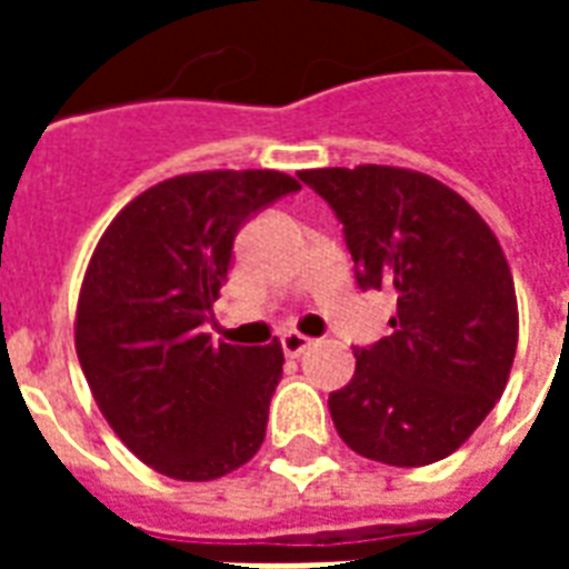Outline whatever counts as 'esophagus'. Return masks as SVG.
<instances>
[{"mask_svg":"<svg viewBox=\"0 0 569 569\" xmlns=\"http://www.w3.org/2000/svg\"><path fill=\"white\" fill-rule=\"evenodd\" d=\"M280 345H283V353L286 357H301L305 350L310 347V338L308 335H301V332H286L283 338H280Z\"/></svg>","mask_w":569,"mask_h":569,"instance_id":"esophagus-1","label":"esophagus"}]
</instances>
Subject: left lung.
<instances>
[{
    "mask_svg": "<svg viewBox=\"0 0 569 569\" xmlns=\"http://www.w3.org/2000/svg\"><path fill=\"white\" fill-rule=\"evenodd\" d=\"M345 224L362 289L396 292L393 332L357 350L329 396L335 429L369 460L429 466L488 418L518 347L512 271L490 224L418 170L359 163L301 170Z\"/></svg>",
    "mask_w": 569,
    "mask_h": 569,
    "instance_id": "1",
    "label": "left lung"
}]
</instances>
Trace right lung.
<instances>
[{
  "mask_svg": "<svg viewBox=\"0 0 569 569\" xmlns=\"http://www.w3.org/2000/svg\"><path fill=\"white\" fill-rule=\"evenodd\" d=\"M298 188L280 170L173 176L130 200L93 249L76 353L106 423L161 476L212 481L264 441L283 347L212 341L203 322L240 224Z\"/></svg>",
  "mask_w": 569,
  "mask_h": 569,
  "instance_id": "obj_1",
  "label": "right lung"
}]
</instances>
